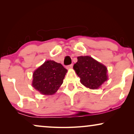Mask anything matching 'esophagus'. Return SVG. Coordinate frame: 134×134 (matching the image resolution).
<instances>
[{"instance_id": "34e87169", "label": "esophagus", "mask_w": 134, "mask_h": 134, "mask_svg": "<svg viewBox=\"0 0 134 134\" xmlns=\"http://www.w3.org/2000/svg\"><path fill=\"white\" fill-rule=\"evenodd\" d=\"M72 66H73V65H72V64H71V65H69L68 66H67L66 68L68 69H70V68H72Z\"/></svg>"}]
</instances>
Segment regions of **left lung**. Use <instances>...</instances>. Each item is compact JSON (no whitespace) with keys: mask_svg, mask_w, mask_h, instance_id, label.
Instances as JSON below:
<instances>
[{"mask_svg":"<svg viewBox=\"0 0 134 134\" xmlns=\"http://www.w3.org/2000/svg\"><path fill=\"white\" fill-rule=\"evenodd\" d=\"M73 68L80 82L90 89H97L108 79L105 66L90 56H80Z\"/></svg>","mask_w":134,"mask_h":134,"instance_id":"obj_1","label":"left lung"}]
</instances>
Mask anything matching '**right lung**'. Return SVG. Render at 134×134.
<instances>
[{
    "label": "right lung",
    "mask_w": 134,
    "mask_h": 134,
    "mask_svg": "<svg viewBox=\"0 0 134 134\" xmlns=\"http://www.w3.org/2000/svg\"><path fill=\"white\" fill-rule=\"evenodd\" d=\"M66 72L62 64L47 60L34 71L33 87L43 94H54L63 83Z\"/></svg>",
    "instance_id": "right-lung-1"
}]
</instances>
